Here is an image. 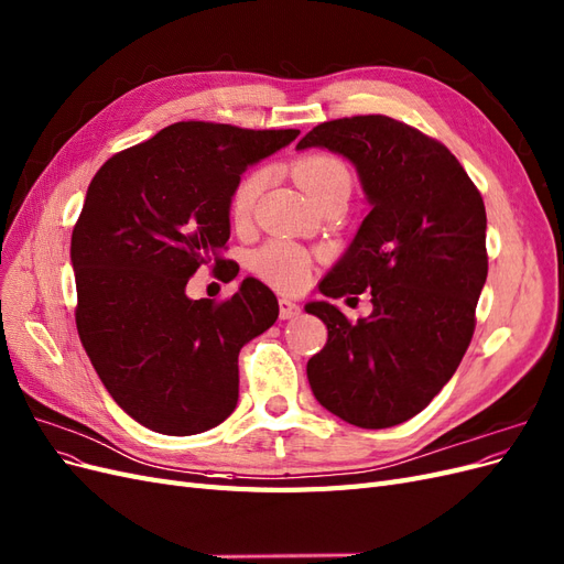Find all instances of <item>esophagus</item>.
<instances>
[{
    "label": "esophagus",
    "instance_id": "1",
    "mask_svg": "<svg viewBox=\"0 0 564 564\" xmlns=\"http://www.w3.org/2000/svg\"><path fill=\"white\" fill-rule=\"evenodd\" d=\"M301 315V305L289 301V299H280V317L282 319H294Z\"/></svg>",
    "mask_w": 564,
    "mask_h": 564
}]
</instances>
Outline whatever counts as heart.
Returning <instances> with one entry per match:
<instances>
[{"instance_id": "b5f03b06", "label": "heart", "mask_w": 564, "mask_h": 564, "mask_svg": "<svg viewBox=\"0 0 564 564\" xmlns=\"http://www.w3.org/2000/svg\"><path fill=\"white\" fill-rule=\"evenodd\" d=\"M294 176L303 185V191L313 199H319L332 191H338V187H348L350 191L348 166L336 155H329V152H311V155L301 158L294 164ZM265 183H268L265 166L249 169V172L235 183L230 193V218L237 226L249 224L256 202H259V195L263 193ZM253 268L259 270L261 278H265L275 286L286 289V292H296V289L308 284L313 259L308 251L294 242L272 240L256 251Z\"/></svg>"}]
</instances>
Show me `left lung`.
Returning <instances> with one entry per match:
<instances>
[{
  "label": "left lung",
  "instance_id": "8db88e82",
  "mask_svg": "<svg viewBox=\"0 0 564 564\" xmlns=\"http://www.w3.org/2000/svg\"><path fill=\"white\" fill-rule=\"evenodd\" d=\"M313 145L348 158L371 204L319 292H369L373 311L352 322L327 301L305 305L329 329L308 381L338 419L390 429L431 404L470 346L487 280L485 202L447 145L386 115L322 122L296 148Z\"/></svg>",
  "mask_w": 564,
  "mask_h": 564
}]
</instances>
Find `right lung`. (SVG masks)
Instances as JSON below:
<instances>
[{"label":"right lung","instance_id":"obj_1","mask_svg":"<svg viewBox=\"0 0 564 564\" xmlns=\"http://www.w3.org/2000/svg\"><path fill=\"white\" fill-rule=\"evenodd\" d=\"M299 133L176 122L89 183L70 245L77 332L112 400L145 429L195 435L232 414L237 357L275 324L278 299L253 278L226 301L187 299L185 284L204 265L237 275L220 256L232 187Z\"/></svg>","mask_w":564,"mask_h":564}]
</instances>
